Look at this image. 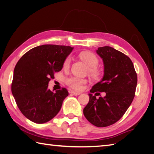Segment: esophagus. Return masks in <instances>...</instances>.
Wrapping results in <instances>:
<instances>
[{"label":"esophagus","instance_id":"1","mask_svg":"<svg viewBox=\"0 0 154 154\" xmlns=\"http://www.w3.org/2000/svg\"><path fill=\"white\" fill-rule=\"evenodd\" d=\"M71 94H73V95H80V93L75 92V91H71Z\"/></svg>","mask_w":154,"mask_h":154}]
</instances>
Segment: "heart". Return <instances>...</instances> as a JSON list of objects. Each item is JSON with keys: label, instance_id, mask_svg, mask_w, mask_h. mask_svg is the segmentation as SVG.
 I'll return each instance as SVG.
<instances>
[{"label": "heart", "instance_id": "obj_1", "mask_svg": "<svg viewBox=\"0 0 154 154\" xmlns=\"http://www.w3.org/2000/svg\"><path fill=\"white\" fill-rule=\"evenodd\" d=\"M79 57L89 66V73L93 77H97L99 75V70L97 66L99 64V59L94 53L91 52H82L79 54ZM71 62V58L68 57L63 63V68L67 69L69 68ZM87 82V79L75 76H70L65 79V83L74 90H80L83 85Z\"/></svg>", "mask_w": 154, "mask_h": 154}]
</instances>
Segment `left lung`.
I'll return each instance as SVG.
<instances>
[{
  "label": "left lung",
  "mask_w": 154,
  "mask_h": 154,
  "mask_svg": "<svg viewBox=\"0 0 154 154\" xmlns=\"http://www.w3.org/2000/svg\"><path fill=\"white\" fill-rule=\"evenodd\" d=\"M97 53L103 59L104 75L90 90L83 114L91 124L103 128L124 115L135 97L137 77L133 63L125 54L108 46L99 47ZM97 91L105 92L106 95L97 99L92 93Z\"/></svg>",
  "instance_id": "obj_1"
}]
</instances>
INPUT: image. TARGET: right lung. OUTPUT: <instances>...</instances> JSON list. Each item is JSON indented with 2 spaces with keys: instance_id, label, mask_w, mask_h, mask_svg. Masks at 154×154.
Masks as SVG:
<instances>
[{
  "instance_id": "add662e5",
  "label": "right lung",
  "mask_w": 154,
  "mask_h": 154,
  "mask_svg": "<svg viewBox=\"0 0 154 154\" xmlns=\"http://www.w3.org/2000/svg\"><path fill=\"white\" fill-rule=\"evenodd\" d=\"M73 49L64 45H41L29 50L17 62L11 91L21 113L31 122L46 123L61 109L68 91L62 88L53 92L48 84L54 73L61 70Z\"/></svg>"
}]
</instances>
